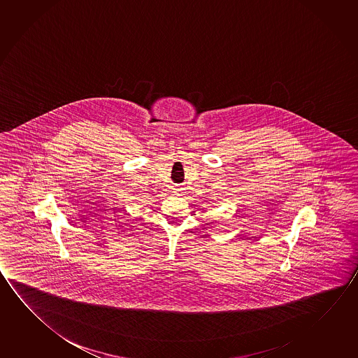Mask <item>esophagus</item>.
<instances>
[{
    "label": "esophagus",
    "mask_w": 358,
    "mask_h": 358,
    "mask_svg": "<svg viewBox=\"0 0 358 358\" xmlns=\"http://www.w3.org/2000/svg\"><path fill=\"white\" fill-rule=\"evenodd\" d=\"M176 191H180V189H176Z\"/></svg>",
    "instance_id": "obj_1"
}]
</instances>
